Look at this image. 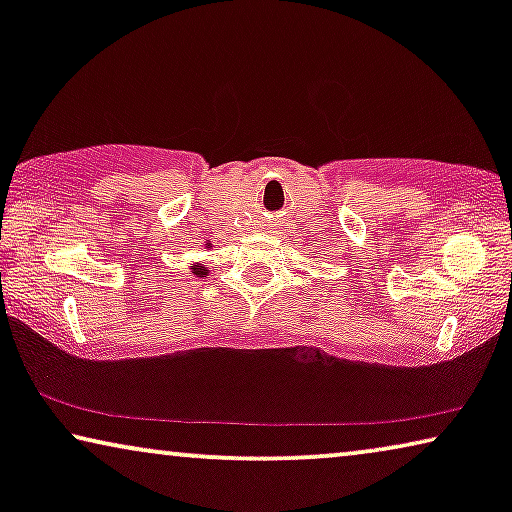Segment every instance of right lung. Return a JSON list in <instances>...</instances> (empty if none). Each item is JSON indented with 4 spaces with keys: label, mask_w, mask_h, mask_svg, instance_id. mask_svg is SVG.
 I'll return each mask as SVG.
<instances>
[{
    "label": "right lung",
    "mask_w": 512,
    "mask_h": 512,
    "mask_svg": "<svg viewBox=\"0 0 512 512\" xmlns=\"http://www.w3.org/2000/svg\"><path fill=\"white\" fill-rule=\"evenodd\" d=\"M205 249H212V242H205ZM191 270L195 272V275H200V277H205V275H209V268L207 265H202V263H191Z\"/></svg>",
    "instance_id": "right-lung-1"
}]
</instances>
